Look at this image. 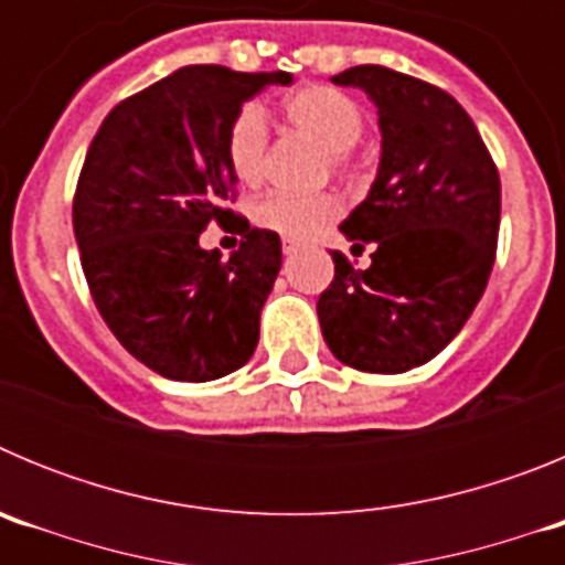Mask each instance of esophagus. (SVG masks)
Returning a JSON list of instances; mask_svg holds the SVG:
<instances>
[{"instance_id": "34e87169", "label": "esophagus", "mask_w": 565, "mask_h": 565, "mask_svg": "<svg viewBox=\"0 0 565 565\" xmlns=\"http://www.w3.org/2000/svg\"><path fill=\"white\" fill-rule=\"evenodd\" d=\"M297 248H299V243H294V239H282V254H286V257L297 254Z\"/></svg>"}]
</instances>
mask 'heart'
I'll use <instances>...</instances> for the list:
<instances>
[{
  "label": "heart",
  "instance_id": "b5f03b06",
  "mask_svg": "<svg viewBox=\"0 0 565 565\" xmlns=\"http://www.w3.org/2000/svg\"><path fill=\"white\" fill-rule=\"evenodd\" d=\"M282 115L294 129L306 132L319 147L331 152L333 167H342L348 149L362 138L364 115L351 96L333 87H302L282 102ZM266 118L254 104L234 115L226 132V161L234 178L257 183L266 167ZM254 223L288 239H308L339 217L333 194H266L254 203Z\"/></svg>",
  "mask_w": 565,
  "mask_h": 565
}]
</instances>
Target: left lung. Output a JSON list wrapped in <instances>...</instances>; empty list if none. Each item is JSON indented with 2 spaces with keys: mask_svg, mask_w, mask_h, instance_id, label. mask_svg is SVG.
I'll list each match as a JSON object with an SVG mask.
<instances>
[{
  "mask_svg": "<svg viewBox=\"0 0 565 565\" xmlns=\"http://www.w3.org/2000/svg\"><path fill=\"white\" fill-rule=\"evenodd\" d=\"M379 109L382 158L371 192L339 232L373 246L359 271L333 252L317 313L328 348L367 373H404L447 348L495 263L501 178L467 109L444 89L379 64L331 78Z\"/></svg>",
  "mask_w": 565,
  "mask_h": 565,
  "instance_id": "obj_1",
  "label": "left lung"
}]
</instances>
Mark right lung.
<instances>
[{"label":"right lung","mask_w":565,"mask_h":565,"mask_svg":"<svg viewBox=\"0 0 565 565\" xmlns=\"http://www.w3.org/2000/svg\"><path fill=\"white\" fill-rule=\"evenodd\" d=\"M291 82L189 64L124 98L89 143L73 198L84 277L115 339L163 379L212 382L257 348L282 246L223 206L226 132L259 89ZM212 220L244 237L228 260L200 248Z\"/></svg>","instance_id":"right-lung-1"}]
</instances>
